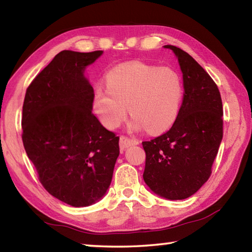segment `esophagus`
Returning <instances> with one entry per match:
<instances>
[{
  "label": "esophagus",
  "mask_w": 252,
  "mask_h": 252,
  "mask_svg": "<svg viewBox=\"0 0 252 252\" xmlns=\"http://www.w3.org/2000/svg\"><path fill=\"white\" fill-rule=\"evenodd\" d=\"M136 144H139L138 140L127 138V136H125V135L120 136V149L121 150H126V149H127L129 147L136 146Z\"/></svg>",
  "instance_id": "obj_1"
}]
</instances>
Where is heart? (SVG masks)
Masks as SVG:
<instances>
[{"label": "heart", "instance_id": "obj_1", "mask_svg": "<svg viewBox=\"0 0 252 252\" xmlns=\"http://www.w3.org/2000/svg\"><path fill=\"white\" fill-rule=\"evenodd\" d=\"M106 87L95 89L93 106L101 122L109 129L121 125L127 106L133 117L131 126H143L150 133L167 130L180 111L182 80L171 67L143 62L125 63L106 74Z\"/></svg>", "mask_w": 252, "mask_h": 252}]
</instances>
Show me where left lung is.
I'll return each mask as SVG.
<instances>
[{"label": "left lung", "mask_w": 252, "mask_h": 252, "mask_svg": "<svg viewBox=\"0 0 252 252\" xmlns=\"http://www.w3.org/2000/svg\"><path fill=\"white\" fill-rule=\"evenodd\" d=\"M172 50L183 78V101L168 132L142 142L146 151L143 180L156 194L169 200L191 197L210 177L222 140V101L203 67L185 51Z\"/></svg>", "instance_id": "obj_1"}]
</instances>
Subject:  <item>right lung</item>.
Listing matches in <instances>:
<instances>
[{
    "mask_svg": "<svg viewBox=\"0 0 252 252\" xmlns=\"http://www.w3.org/2000/svg\"><path fill=\"white\" fill-rule=\"evenodd\" d=\"M103 51L64 50L29 85L22 140L42 186L72 207H88L104 197L120 153L119 136L92 114V85L87 66Z\"/></svg>",
    "mask_w": 252,
    "mask_h": 252,
    "instance_id": "add662e5",
    "label": "right lung"
}]
</instances>
